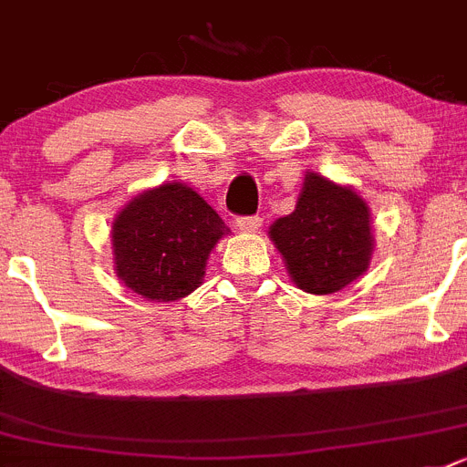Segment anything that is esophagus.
I'll list each match as a JSON object with an SVG mask.
<instances>
[{"label":"esophagus","mask_w":467,"mask_h":467,"mask_svg":"<svg viewBox=\"0 0 467 467\" xmlns=\"http://www.w3.org/2000/svg\"><path fill=\"white\" fill-rule=\"evenodd\" d=\"M236 226H238V229H241V231H247V234H254V231H259L261 226H264V220H261L259 215L238 217Z\"/></svg>","instance_id":"34e87169"}]
</instances>
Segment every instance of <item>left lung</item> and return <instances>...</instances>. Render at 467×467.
Here are the masks:
<instances>
[{
  "mask_svg": "<svg viewBox=\"0 0 467 467\" xmlns=\"http://www.w3.org/2000/svg\"><path fill=\"white\" fill-rule=\"evenodd\" d=\"M291 282L314 296L341 291L367 273L374 256L371 211L353 185L307 171L296 211L270 224Z\"/></svg>",
  "mask_w": 467,
  "mask_h": 467,
  "instance_id": "1",
  "label": "left lung"
}]
</instances>
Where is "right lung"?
Instances as JSON below:
<instances>
[{
    "instance_id": "right-lung-1",
    "label": "right lung",
    "mask_w": 467,
    "mask_h": 467,
    "mask_svg": "<svg viewBox=\"0 0 467 467\" xmlns=\"http://www.w3.org/2000/svg\"><path fill=\"white\" fill-rule=\"evenodd\" d=\"M229 226L181 181L141 190L112 222V261L123 286L150 303L190 296Z\"/></svg>"
}]
</instances>
